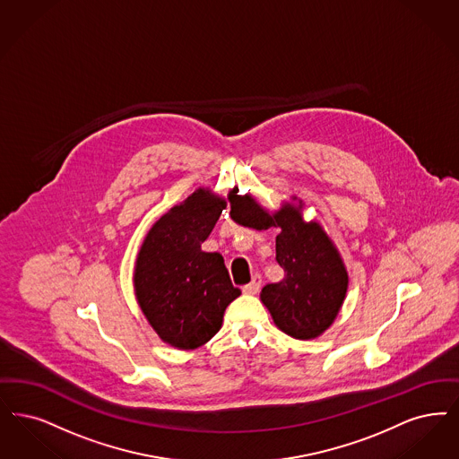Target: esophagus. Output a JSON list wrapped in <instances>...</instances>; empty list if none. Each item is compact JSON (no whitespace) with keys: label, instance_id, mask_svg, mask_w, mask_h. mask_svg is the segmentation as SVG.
Here are the masks:
<instances>
[{"label":"esophagus","instance_id":"34e87169","mask_svg":"<svg viewBox=\"0 0 459 459\" xmlns=\"http://www.w3.org/2000/svg\"><path fill=\"white\" fill-rule=\"evenodd\" d=\"M259 289H261V275H255L253 280H251V283L242 287V292L247 295H255L259 292Z\"/></svg>","mask_w":459,"mask_h":459}]
</instances>
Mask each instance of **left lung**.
I'll return each mask as SVG.
<instances>
[{"label":"left lung","mask_w":459,"mask_h":459,"mask_svg":"<svg viewBox=\"0 0 459 459\" xmlns=\"http://www.w3.org/2000/svg\"><path fill=\"white\" fill-rule=\"evenodd\" d=\"M230 217L256 230L281 229L276 236V263L285 278L261 290L276 326L297 340H311L328 330L343 304L349 275L323 229L302 221L292 206L272 217L247 195L230 196Z\"/></svg>","instance_id":"obj_1"}]
</instances>
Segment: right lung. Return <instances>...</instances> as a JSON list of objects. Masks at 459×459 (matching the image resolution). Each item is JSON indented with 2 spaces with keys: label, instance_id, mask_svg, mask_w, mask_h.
I'll list each match as a JSON object with an SVG mask.
<instances>
[{
  "label": "right lung",
  "instance_id": "obj_1",
  "mask_svg": "<svg viewBox=\"0 0 459 459\" xmlns=\"http://www.w3.org/2000/svg\"><path fill=\"white\" fill-rule=\"evenodd\" d=\"M225 202L198 189L150 229L136 259L134 290L142 311L172 347L198 349L221 330L225 307L240 295L219 253L202 244Z\"/></svg>",
  "mask_w": 459,
  "mask_h": 459
}]
</instances>
